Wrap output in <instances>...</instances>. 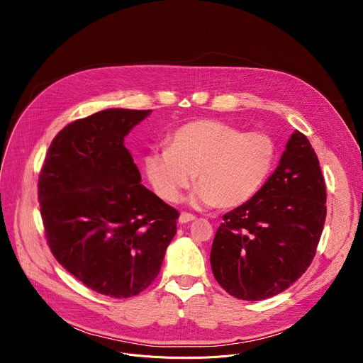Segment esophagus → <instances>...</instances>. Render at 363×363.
I'll return each instance as SVG.
<instances>
[{"label": "esophagus", "instance_id": "esophagus-1", "mask_svg": "<svg viewBox=\"0 0 363 363\" xmlns=\"http://www.w3.org/2000/svg\"><path fill=\"white\" fill-rule=\"evenodd\" d=\"M194 220H196V217L194 214H189V213H181V216H179V223L181 224H186V223H191Z\"/></svg>", "mask_w": 363, "mask_h": 363}]
</instances>
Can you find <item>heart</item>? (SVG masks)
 <instances>
[{"label":"heart","instance_id":"1","mask_svg":"<svg viewBox=\"0 0 363 363\" xmlns=\"http://www.w3.org/2000/svg\"><path fill=\"white\" fill-rule=\"evenodd\" d=\"M274 162L276 142L267 133L199 121L179 128L165 150L149 152L145 171L155 192L168 202L195 179L192 202L235 208L263 188Z\"/></svg>","mask_w":363,"mask_h":363}]
</instances>
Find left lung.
<instances>
[{
  "label": "left lung",
  "mask_w": 363,
  "mask_h": 363,
  "mask_svg": "<svg viewBox=\"0 0 363 363\" xmlns=\"http://www.w3.org/2000/svg\"><path fill=\"white\" fill-rule=\"evenodd\" d=\"M211 248L216 280L241 300L284 291L312 264L326 220V185L308 139L294 130L273 175L223 217Z\"/></svg>",
  "instance_id": "obj_1"
}]
</instances>
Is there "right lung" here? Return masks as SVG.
<instances>
[{
    "mask_svg": "<svg viewBox=\"0 0 363 363\" xmlns=\"http://www.w3.org/2000/svg\"><path fill=\"white\" fill-rule=\"evenodd\" d=\"M150 111L106 109L65 126L38 177L47 244L89 289L118 298L157 279L179 213L140 184L125 136Z\"/></svg>",
    "mask_w": 363,
    "mask_h": 363,
    "instance_id": "right-lung-1",
    "label": "right lung"
}]
</instances>
